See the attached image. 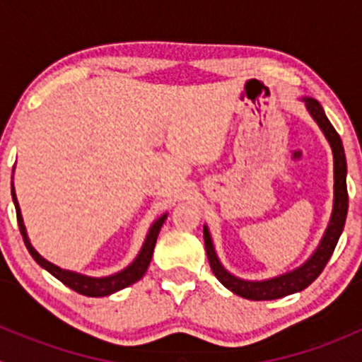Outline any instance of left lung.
Segmentation results:
<instances>
[{"label": "left lung", "mask_w": 362, "mask_h": 362, "mask_svg": "<svg viewBox=\"0 0 362 362\" xmlns=\"http://www.w3.org/2000/svg\"><path fill=\"white\" fill-rule=\"evenodd\" d=\"M301 101L305 103L306 110H308L312 119L315 120L317 126L326 136L327 144H329L331 152H333V173H334V187H333V210H331L329 222L324 231L322 238H320L317 249L312 252L308 259L303 262L298 268L291 269V272L282 273V275L272 276V279L264 280H245L240 276L233 275L231 272L224 268V264L218 259L217 252H215L214 240H211L210 229L208 226H203V236H204V247H206L208 261H210V268L214 275L217 276L218 282L229 289L236 296H242L245 299L252 301H268V299H279L284 296H289L299 291L306 289L317 276L322 273L326 268L327 261L333 255L334 247H337L339 236L343 233V226H345L346 210H349V192H346V159L345 151H343V144L339 134L334 131L333 124L326 117V112L320 107V103L313 98L303 96Z\"/></svg>", "instance_id": "1"}]
</instances>
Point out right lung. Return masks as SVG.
Instances as JSON below:
<instances>
[{
    "label": "right lung",
    "instance_id": "1",
    "mask_svg": "<svg viewBox=\"0 0 362 362\" xmlns=\"http://www.w3.org/2000/svg\"><path fill=\"white\" fill-rule=\"evenodd\" d=\"M12 199H13V204H16L17 222H19L21 235H23L25 247H28L29 254L33 255V259H35V261L38 262L43 269H47L50 275H54L57 280H59V282H63L64 286L69 287V289H73L75 293H78V294L90 296V298H103V296H110L113 293H117V291L126 289V287L133 286L134 282H138V280L145 275L148 264H151L152 254H154V247H156V242H158V235H159L160 228H163L164 221H166V217H168V211H166V214H163L160 217H158L154 222H152L151 228H148L147 236H145V242H144V245H141L140 252H138L136 257H134L133 261L126 266V268L120 269V272H117V273H113V275L89 276V275H82V273L71 272V269L59 268V266H56L54 262L47 261L45 257H42V255L36 252L35 247L31 245V240H29L28 231H25L24 218H23V214H21L19 202H17L16 189H13V182H12Z\"/></svg>",
    "mask_w": 362,
    "mask_h": 362
}]
</instances>
